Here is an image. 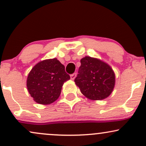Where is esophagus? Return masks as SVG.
I'll list each match as a JSON object with an SVG mask.
<instances>
[{
	"label": "esophagus",
	"mask_w": 146,
	"mask_h": 146,
	"mask_svg": "<svg viewBox=\"0 0 146 146\" xmlns=\"http://www.w3.org/2000/svg\"><path fill=\"white\" fill-rule=\"evenodd\" d=\"M76 75H77L76 73H73V74L70 75V79H71L72 80H74L75 78H76Z\"/></svg>",
	"instance_id": "1"
}]
</instances>
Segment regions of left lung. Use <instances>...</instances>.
Segmentation results:
<instances>
[{
  "label": "left lung",
  "instance_id": "left-lung-1",
  "mask_svg": "<svg viewBox=\"0 0 146 146\" xmlns=\"http://www.w3.org/2000/svg\"><path fill=\"white\" fill-rule=\"evenodd\" d=\"M81 66L76 84L82 94L92 100H101L110 96L115 86V73L110 65L89 56L80 60Z\"/></svg>",
  "mask_w": 146,
  "mask_h": 146
}]
</instances>
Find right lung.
<instances>
[{
  "label": "right lung",
  "instance_id": "obj_1",
  "mask_svg": "<svg viewBox=\"0 0 146 146\" xmlns=\"http://www.w3.org/2000/svg\"><path fill=\"white\" fill-rule=\"evenodd\" d=\"M69 79L64 66L57 58H53L36 64L29 73L26 84L35 102L49 105L60 97L64 83Z\"/></svg>",
  "mask_w": 146,
  "mask_h": 146
}]
</instances>
